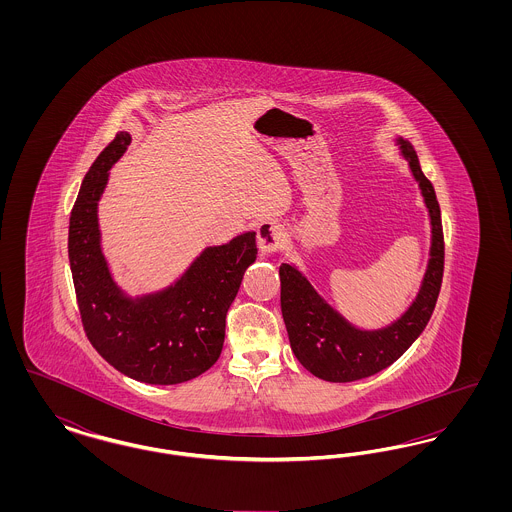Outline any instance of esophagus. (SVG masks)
Here are the masks:
<instances>
[{
    "label": "esophagus",
    "instance_id": "obj_1",
    "mask_svg": "<svg viewBox=\"0 0 512 512\" xmlns=\"http://www.w3.org/2000/svg\"><path fill=\"white\" fill-rule=\"evenodd\" d=\"M286 242L284 226L276 220H263L257 226V245L263 253H274Z\"/></svg>",
    "mask_w": 512,
    "mask_h": 512
}]
</instances>
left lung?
Returning <instances> with one entry per match:
<instances>
[{
	"label": "left lung",
	"instance_id": "8db88e82",
	"mask_svg": "<svg viewBox=\"0 0 512 512\" xmlns=\"http://www.w3.org/2000/svg\"><path fill=\"white\" fill-rule=\"evenodd\" d=\"M395 144L409 163L432 226L430 259L409 309L384 328L363 330L338 313L299 268L290 263L280 267V305L293 355L326 382H355L393 365L422 334L438 301L445 255L438 199L414 147L403 138H395Z\"/></svg>",
	"mask_w": 512,
	"mask_h": 512
}]
</instances>
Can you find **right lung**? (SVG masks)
<instances>
[{
	"label": "right lung",
	"mask_w": 512,
	"mask_h": 512,
	"mask_svg": "<svg viewBox=\"0 0 512 512\" xmlns=\"http://www.w3.org/2000/svg\"><path fill=\"white\" fill-rule=\"evenodd\" d=\"M119 132L86 172L69 222V261L80 318L99 355L124 376L172 386L217 363L226 313L245 268L257 259L255 232L205 247L184 274L159 292L128 295L101 249L98 203L109 171L130 146Z\"/></svg>",
	"instance_id": "obj_1"
}]
</instances>
